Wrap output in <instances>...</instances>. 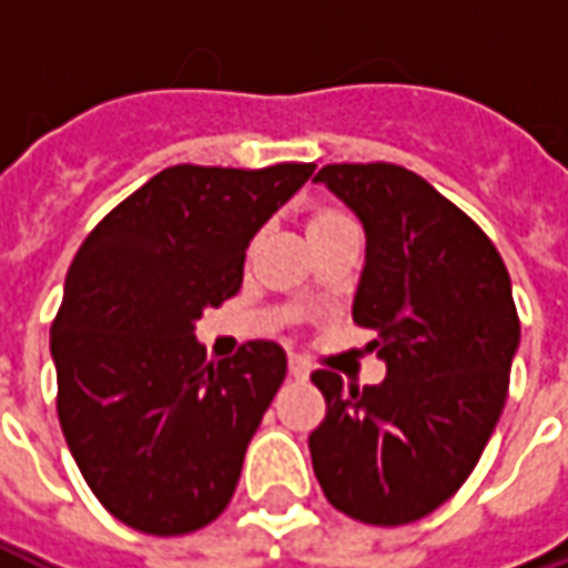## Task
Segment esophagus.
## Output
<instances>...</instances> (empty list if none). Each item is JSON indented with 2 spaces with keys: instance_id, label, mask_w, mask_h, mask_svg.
I'll list each match as a JSON object with an SVG mask.
<instances>
[{
  "instance_id": "obj_1",
  "label": "esophagus",
  "mask_w": 568,
  "mask_h": 568,
  "mask_svg": "<svg viewBox=\"0 0 568 568\" xmlns=\"http://www.w3.org/2000/svg\"><path fill=\"white\" fill-rule=\"evenodd\" d=\"M288 374H292L295 381H307V377H310V365L301 356H288Z\"/></svg>"
}]
</instances>
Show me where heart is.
I'll return each instance as SVG.
<instances>
[{
    "label": "heart",
    "instance_id": "1",
    "mask_svg": "<svg viewBox=\"0 0 568 568\" xmlns=\"http://www.w3.org/2000/svg\"><path fill=\"white\" fill-rule=\"evenodd\" d=\"M349 215L341 210H334V206H320V210L310 212L307 219V240L322 234H332V231H341V227H349Z\"/></svg>",
    "mask_w": 568,
    "mask_h": 568
}]
</instances>
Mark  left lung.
Segmentation results:
<instances>
[{
	"instance_id": "obj_1",
	"label": "left lung",
	"mask_w": 568,
	"mask_h": 568,
	"mask_svg": "<svg viewBox=\"0 0 568 568\" xmlns=\"http://www.w3.org/2000/svg\"><path fill=\"white\" fill-rule=\"evenodd\" d=\"M365 227L353 320L386 362L377 386L316 371L325 419L310 435L325 499L353 520L414 524L475 471L508 398L520 320L489 236L395 163L316 173Z\"/></svg>"
}]
</instances>
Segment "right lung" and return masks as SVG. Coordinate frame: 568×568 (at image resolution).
<instances>
[{
  "label": "right lung",
  "instance_id": "obj_1",
  "mask_svg": "<svg viewBox=\"0 0 568 568\" xmlns=\"http://www.w3.org/2000/svg\"><path fill=\"white\" fill-rule=\"evenodd\" d=\"M313 170L175 163L81 243L51 325L57 417L88 487L121 524L185 536L234 496L285 353L248 341L210 362L194 325L240 292L248 240Z\"/></svg>",
  "mask_w": 568,
  "mask_h": 568
}]
</instances>
